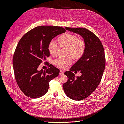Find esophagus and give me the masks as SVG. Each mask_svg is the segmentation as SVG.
I'll return each instance as SVG.
<instances>
[{
    "label": "esophagus",
    "mask_w": 124,
    "mask_h": 124,
    "mask_svg": "<svg viewBox=\"0 0 124 124\" xmlns=\"http://www.w3.org/2000/svg\"><path fill=\"white\" fill-rule=\"evenodd\" d=\"M63 74H64V71L61 70L60 71V75H63Z\"/></svg>",
    "instance_id": "1"
}]
</instances>
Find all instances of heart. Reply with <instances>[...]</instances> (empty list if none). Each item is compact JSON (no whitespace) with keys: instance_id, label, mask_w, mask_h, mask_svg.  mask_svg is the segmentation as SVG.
Returning a JSON list of instances; mask_svg holds the SVG:
<instances>
[{"instance_id":"b5f03b06","label":"heart","mask_w":124,"mask_h":124,"mask_svg":"<svg viewBox=\"0 0 124 124\" xmlns=\"http://www.w3.org/2000/svg\"><path fill=\"white\" fill-rule=\"evenodd\" d=\"M57 41L61 47H66L65 57H58L54 61V64L60 68H65L72 63V58L74 59L81 58L85 50V41L72 33L66 32L57 39ZM47 51L51 55H55L58 51V46L54 40H51L47 45Z\"/></svg>"}]
</instances>
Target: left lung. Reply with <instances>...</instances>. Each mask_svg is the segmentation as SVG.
Masks as SVG:
<instances>
[{
	"instance_id": "obj_1",
	"label": "left lung",
	"mask_w": 124,
	"mask_h": 124,
	"mask_svg": "<svg viewBox=\"0 0 124 124\" xmlns=\"http://www.w3.org/2000/svg\"><path fill=\"white\" fill-rule=\"evenodd\" d=\"M65 29L81 35L85 45L83 56L64 74L68 77L63 85L67 97L74 100H82L92 94L100 84L105 67L104 47L100 40L94 33L85 28L65 27ZM77 70L82 73L75 78L73 72Z\"/></svg>"
}]
</instances>
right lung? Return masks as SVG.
<instances>
[{"label": "right lung", "mask_w": 124, "mask_h": 124, "mask_svg": "<svg viewBox=\"0 0 124 124\" xmlns=\"http://www.w3.org/2000/svg\"><path fill=\"white\" fill-rule=\"evenodd\" d=\"M65 31L59 26H39L27 32L19 41L13 58L14 74L19 88L28 97L44 95L49 82L58 76L60 70L52 65L44 71L37 68L50 56L47 49L49 42Z\"/></svg>", "instance_id": "1"}]
</instances>
